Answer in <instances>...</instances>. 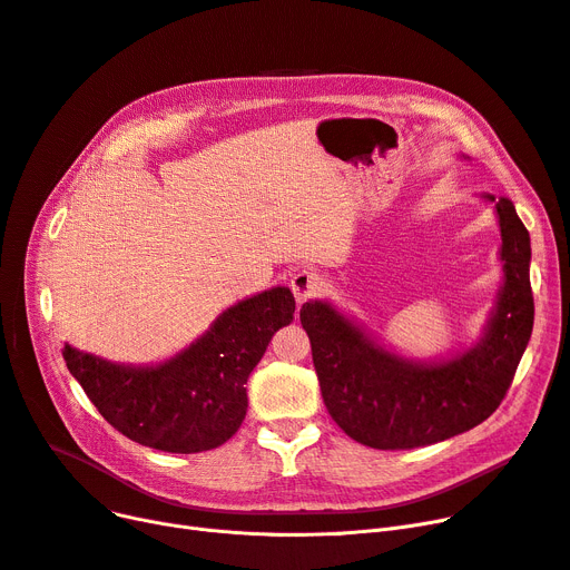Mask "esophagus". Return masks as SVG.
<instances>
[{
    "mask_svg": "<svg viewBox=\"0 0 570 570\" xmlns=\"http://www.w3.org/2000/svg\"><path fill=\"white\" fill-rule=\"evenodd\" d=\"M289 285H292L296 304H306L308 299H313V296L322 289V278H320L317 271L304 268V271H299V274L292 276Z\"/></svg>",
    "mask_w": 570,
    "mask_h": 570,
    "instance_id": "34e87169",
    "label": "esophagus"
}]
</instances>
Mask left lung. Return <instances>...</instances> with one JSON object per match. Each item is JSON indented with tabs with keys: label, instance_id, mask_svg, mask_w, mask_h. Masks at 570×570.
Segmentation results:
<instances>
[{
	"label": "left lung",
	"instance_id": "left-lung-1",
	"mask_svg": "<svg viewBox=\"0 0 570 570\" xmlns=\"http://www.w3.org/2000/svg\"><path fill=\"white\" fill-rule=\"evenodd\" d=\"M482 199L497 204L503 285L469 350L433 362L409 360L330 302L302 306L324 405L357 443L375 450L439 443L478 426L503 401L533 330L531 240L510 199Z\"/></svg>",
	"mask_w": 570,
	"mask_h": 570
}]
</instances>
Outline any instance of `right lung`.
<instances>
[{
    "label": "right lung",
    "mask_w": 570,
    "mask_h": 570,
    "mask_svg": "<svg viewBox=\"0 0 570 570\" xmlns=\"http://www.w3.org/2000/svg\"><path fill=\"white\" fill-rule=\"evenodd\" d=\"M294 320L289 287H271L223 311L178 355L131 366L62 350L69 373L122 436L161 452L193 454L227 443L248 411L246 383L281 327Z\"/></svg>",
    "instance_id": "add662e5"
}]
</instances>
